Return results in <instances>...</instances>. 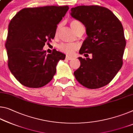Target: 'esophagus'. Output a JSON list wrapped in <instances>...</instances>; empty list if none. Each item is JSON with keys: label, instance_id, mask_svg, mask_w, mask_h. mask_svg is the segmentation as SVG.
<instances>
[{"label": "esophagus", "instance_id": "esophagus-1", "mask_svg": "<svg viewBox=\"0 0 133 133\" xmlns=\"http://www.w3.org/2000/svg\"><path fill=\"white\" fill-rule=\"evenodd\" d=\"M66 58L67 59V60H71V59L73 58V57H72L69 56H68V55H66Z\"/></svg>", "mask_w": 133, "mask_h": 133}]
</instances>
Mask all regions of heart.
<instances>
[{"label":"heart","mask_w":133,"mask_h":133,"mask_svg":"<svg viewBox=\"0 0 133 133\" xmlns=\"http://www.w3.org/2000/svg\"><path fill=\"white\" fill-rule=\"evenodd\" d=\"M81 25H82L81 23L77 20H72L70 21V26L71 28H73V30L75 31V32L76 31H77V28H79L80 26H81ZM59 28H60V25H59L57 29L56 33H57L58 32ZM78 47H79V46H78L77 44L62 43L59 45L58 48L59 50L63 52H65V53L67 54H72L77 49Z\"/></svg>","instance_id":"obj_1"}]
</instances>
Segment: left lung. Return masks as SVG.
<instances>
[{"label":"left lung","mask_w":133,"mask_h":133,"mask_svg":"<svg viewBox=\"0 0 133 133\" xmlns=\"http://www.w3.org/2000/svg\"><path fill=\"white\" fill-rule=\"evenodd\" d=\"M70 15L85 25L88 35L79 53L92 54L91 59L78 58L81 66L74 72L76 79L89 89L108 85L123 66V25L110 10L98 5L72 8Z\"/></svg>","instance_id":"1"}]
</instances>
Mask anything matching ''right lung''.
<instances>
[{
    "instance_id": "add662e5",
    "label": "right lung",
    "mask_w": 133,
    "mask_h": 133,
    "mask_svg": "<svg viewBox=\"0 0 133 133\" xmlns=\"http://www.w3.org/2000/svg\"><path fill=\"white\" fill-rule=\"evenodd\" d=\"M68 6L24 8L12 19L5 43L10 72L25 86L41 88L51 81L59 60L66 55L54 49L43 50L45 43L55 37L57 25L69 10Z\"/></svg>"
}]
</instances>
